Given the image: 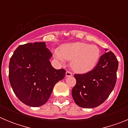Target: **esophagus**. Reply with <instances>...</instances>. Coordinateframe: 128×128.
Listing matches in <instances>:
<instances>
[{
	"mask_svg": "<svg viewBox=\"0 0 128 128\" xmlns=\"http://www.w3.org/2000/svg\"><path fill=\"white\" fill-rule=\"evenodd\" d=\"M66 77H70V76H72V73L70 71H66Z\"/></svg>",
	"mask_w": 128,
	"mask_h": 128,
	"instance_id": "obj_1",
	"label": "esophagus"
}]
</instances>
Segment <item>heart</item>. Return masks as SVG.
Masks as SVG:
<instances>
[{
  "mask_svg": "<svg viewBox=\"0 0 128 128\" xmlns=\"http://www.w3.org/2000/svg\"><path fill=\"white\" fill-rule=\"evenodd\" d=\"M100 50L97 46L84 42L63 45L60 50L54 51L55 57L60 61L72 60L71 67L75 72L84 74L93 70L100 57Z\"/></svg>",
  "mask_w": 128,
  "mask_h": 128,
  "instance_id": "1",
  "label": "heart"
}]
</instances>
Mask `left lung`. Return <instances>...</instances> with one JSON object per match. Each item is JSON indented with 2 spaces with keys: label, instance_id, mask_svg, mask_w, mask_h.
<instances>
[{
  "label": "left lung",
  "instance_id": "obj_1",
  "mask_svg": "<svg viewBox=\"0 0 128 128\" xmlns=\"http://www.w3.org/2000/svg\"><path fill=\"white\" fill-rule=\"evenodd\" d=\"M118 65L115 55L109 51L100 56L93 70L74 74L76 84L72 96L76 104L81 108H92L103 103L115 87Z\"/></svg>",
  "mask_w": 128,
  "mask_h": 128
}]
</instances>
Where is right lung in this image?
Instances as JSON below:
<instances>
[{"label":"right lung","mask_w":128,"mask_h":128,"mask_svg":"<svg viewBox=\"0 0 128 128\" xmlns=\"http://www.w3.org/2000/svg\"><path fill=\"white\" fill-rule=\"evenodd\" d=\"M52 54L46 42L19 46L10 59L9 80L14 94L25 104L38 107L46 104L54 85L65 78L66 70L55 69Z\"/></svg>","instance_id":"1"}]
</instances>
